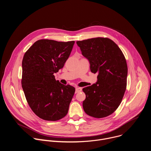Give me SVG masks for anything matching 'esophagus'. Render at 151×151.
Instances as JSON below:
<instances>
[{"instance_id":"obj_1","label":"esophagus","mask_w":151,"mask_h":151,"mask_svg":"<svg viewBox=\"0 0 151 151\" xmlns=\"http://www.w3.org/2000/svg\"><path fill=\"white\" fill-rule=\"evenodd\" d=\"M82 91V88L81 87H76V91H75V93H79Z\"/></svg>"}]
</instances>
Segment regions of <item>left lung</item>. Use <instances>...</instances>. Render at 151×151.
I'll return each instance as SVG.
<instances>
[{
  "label": "left lung",
  "instance_id": "left-lung-1",
  "mask_svg": "<svg viewBox=\"0 0 151 151\" xmlns=\"http://www.w3.org/2000/svg\"><path fill=\"white\" fill-rule=\"evenodd\" d=\"M76 44L88 59L92 73H99L97 82L83 88L85 112L101 118L113 114L121 104L127 87L128 73L125 58L119 47L107 37H95Z\"/></svg>",
  "mask_w": 151,
  "mask_h": 151
}]
</instances>
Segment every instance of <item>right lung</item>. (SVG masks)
I'll return each mask as SVG.
<instances>
[{
  "instance_id": "add662e5",
  "label": "right lung",
  "mask_w": 151,
  "mask_h": 151,
  "mask_svg": "<svg viewBox=\"0 0 151 151\" xmlns=\"http://www.w3.org/2000/svg\"><path fill=\"white\" fill-rule=\"evenodd\" d=\"M74 44L40 39L24 55L22 88L31 109L42 119L58 121L68 112L75 88L56 81L54 73L63 68Z\"/></svg>"
}]
</instances>
